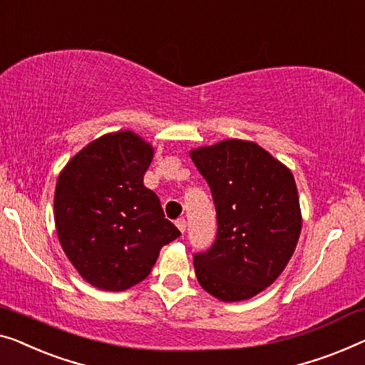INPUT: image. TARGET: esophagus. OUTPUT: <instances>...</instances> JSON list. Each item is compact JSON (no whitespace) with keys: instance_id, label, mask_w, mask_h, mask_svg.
<instances>
[{"instance_id":"34e87169","label":"esophagus","mask_w":365,"mask_h":365,"mask_svg":"<svg viewBox=\"0 0 365 365\" xmlns=\"http://www.w3.org/2000/svg\"><path fill=\"white\" fill-rule=\"evenodd\" d=\"M176 225H178V229L181 230V234H184V232H186V227H187V222L184 220V219H178L176 220Z\"/></svg>"}]
</instances>
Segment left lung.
<instances>
[{
    "label": "left lung",
    "mask_w": 365,
    "mask_h": 365,
    "mask_svg": "<svg viewBox=\"0 0 365 365\" xmlns=\"http://www.w3.org/2000/svg\"><path fill=\"white\" fill-rule=\"evenodd\" d=\"M217 212V237L194 255L200 287L220 301L255 297L288 265L301 232L292 171L253 141L224 140L191 151Z\"/></svg>",
    "instance_id": "1"
}]
</instances>
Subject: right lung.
<instances>
[{
    "mask_svg": "<svg viewBox=\"0 0 365 365\" xmlns=\"http://www.w3.org/2000/svg\"><path fill=\"white\" fill-rule=\"evenodd\" d=\"M155 150L133 131L88 143L61 171L54 219L62 250L81 277L123 292L150 274L163 245L181 235L143 176Z\"/></svg>",
    "mask_w": 365,
    "mask_h": 365,
    "instance_id": "obj_1",
    "label": "right lung"
}]
</instances>
